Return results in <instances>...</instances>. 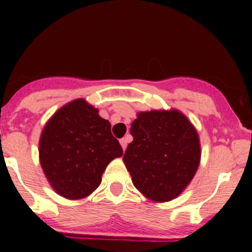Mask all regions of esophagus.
<instances>
[{"label":"esophagus","mask_w":252,"mask_h":252,"mask_svg":"<svg viewBox=\"0 0 252 252\" xmlns=\"http://www.w3.org/2000/svg\"><path fill=\"white\" fill-rule=\"evenodd\" d=\"M120 144H121L122 149H124V151L126 150V148H127V144H128V140L126 139V137H122L121 140H120Z\"/></svg>","instance_id":"obj_1"}]
</instances>
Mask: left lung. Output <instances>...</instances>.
Listing matches in <instances>:
<instances>
[{
	"instance_id": "1",
	"label": "left lung",
	"mask_w": 252,
	"mask_h": 252,
	"mask_svg": "<svg viewBox=\"0 0 252 252\" xmlns=\"http://www.w3.org/2000/svg\"><path fill=\"white\" fill-rule=\"evenodd\" d=\"M133 141L124 162L133 186L157 202L174 199L197 171L201 148L198 133L178 111L140 112L130 128Z\"/></svg>"
}]
</instances>
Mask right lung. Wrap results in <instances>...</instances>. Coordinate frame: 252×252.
Masks as SVG:
<instances>
[{"instance_id": "1", "label": "right lung", "mask_w": 252, "mask_h": 252, "mask_svg": "<svg viewBox=\"0 0 252 252\" xmlns=\"http://www.w3.org/2000/svg\"><path fill=\"white\" fill-rule=\"evenodd\" d=\"M39 151L51 187L69 199L84 198L98 188L108 162L124 154L110 122L84 99L70 102L51 117Z\"/></svg>"}]
</instances>
